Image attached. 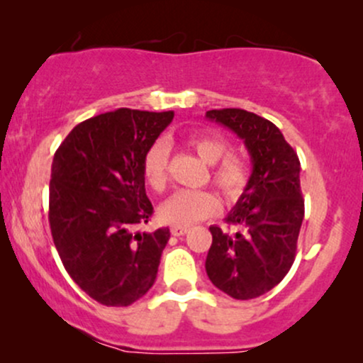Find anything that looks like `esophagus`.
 Segmentation results:
<instances>
[{
    "instance_id": "obj_1",
    "label": "esophagus",
    "mask_w": 363,
    "mask_h": 363,
    "mask_svg": "<svg viewBox=\"0 0 363 363\" xmlns=\"http://www.w3.org/2000/svg\"><path fill=\"white\" fill-rule=\"evenodd\" d=\"M187 232V228L186 227H176V225H174L172 228H170V234H172L174 237H181V235H184Z\"/></svg>"
}]
</instances>
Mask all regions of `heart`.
Here are the masks:
<instances>
[{
	"instance_id": "1",
	"label": "heart",
	"mask_w": 363,
	"mask_h": 363,
	"mask_svg": "<svg viewBox=\"0 0 363 363\" xmlns=\"http://www.w3.org/2000/svg\"><path fill=\"white\" fill-rule=\"evenodd\" d=\"M186 145L211 169V182L227 199L244 193L249 181V165L244 158L228 155L230 145L218 135H189ZM169 148L155 143L143 158V176L153 189H162L167 181ZM218 210V201L208 191H177L160 208V218L176 227H189Z\"/></svg>"
}]
</instances>
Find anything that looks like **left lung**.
<instances>
[{
    "mask_svg": "<svg viewBox=\"0 0 363 363\" xmlns=\"http://www.w3.org/2000/svg\"><path fill=\"white\" fill-rule=\"evenodd\" d=\"M206 118L244 141L252 172L227 222L234 237L211 225L206 274L218 290L249 301L277 286L295 261L303 220L301 162L272 121L244 109L208 111Z\"/></svg>",
    "mask_w": 363,
    "mask_h": 363,
    "instance_id": "8db88e82",
    "label": "left lung"
}]
</instances>
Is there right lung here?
I'll return each mask as SVG.
<instances>
[{"mask_svg":"<svg viewBox=\"0 0 363 363\" xmlns=\"http://www.w3.org/2000/svg\"><path fill=\"white\" fill-rule=\"evenodd\" d=\"M172 119V111L106 112L74 126L54 153V245L73 281L104 306H131L157 280L169 228L135 227L153 213L143 158Z\"/></svg>","mask_w":363,"mask_h":363,"instance_id":"1","label":"right lung"}]
</instances>
